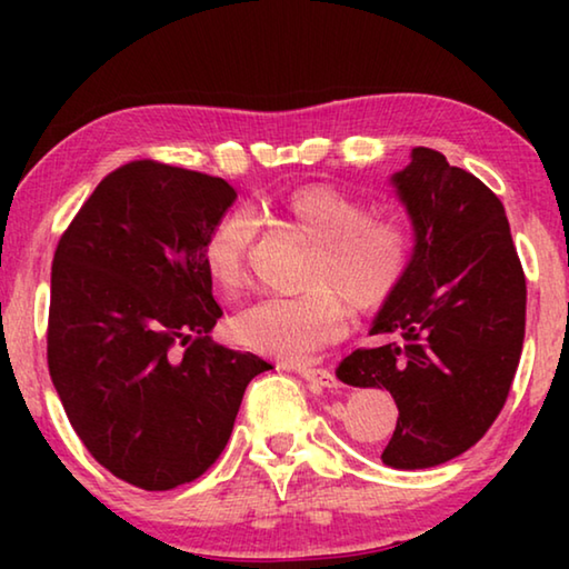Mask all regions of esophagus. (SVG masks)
<instances>
[{
	"mask_svg": "<svg viewBox=\"0 0 569 569\" xmlns=\"http://www.w3.org/2000/svg\"><path fill=\"white\" fill-rule=\"evenodd\" d=\"M298 373H301V377L308 381V383H313V387H321V389H339V379L333 377L331 371H326V369H298Z\"/></svg>",
	"mask_w": 569,
	"mask_h": 569,
	"instance_id": "34e87169",
	"label": "esophagus"
}]
</instances>
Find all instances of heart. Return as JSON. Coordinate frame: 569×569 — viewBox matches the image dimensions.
Instances as JSON below:
<instances>
[{
	"instance_id": "1",
	"label": "heart",
	"mask_w": 569,
	"mask_h": 569,
	"mask_svg": "<svg viewBox=\"0 0 569 569\" xmlns=\"http://www.w3.org/2000/svg\"><path fill=\"white\" fill-rule=\"evenodd\" d=\"M281 216L319 246L306 281L311 291L261 298L233 316L230 331L246 349L293 363L341 339L346 306L373 313L391 301L409 271L411 233L399 218L371 216L363 198L326 182L288 192ZM256 230L250 208L228 210L210 228L203 266L220 291L246 281Z\"/></svg>"
}]
</instances>
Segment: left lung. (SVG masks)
<instances>
[{
	"instance_id": "obj_1",
	"label": "left lung",
	"mask_w": 569,
	"mask_h": 569,
	"mask_svg": "<svg viewBox=\"0 0 569 569\" xmlns=\"http://www.w3.org/2000/svg\"><path fill=\"white\" fill-rule=\"evenodd\" d=\"M391 186L413 228L409 271L371 323L387 343L346 356L336 377L391 393L399 419L381 461L427 469L465 455L502 411L527 286L505 206L479 178L413 148Z\"/></svg>"
}]
</instances>
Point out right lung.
Masks as SVG:
<instances>
[{
    "mask_svg": "<svg viewBox=\"0 0 569 569\" xmlns=\"http://www.w3.org/2000/svg\"><path fill=\"white\" fill-rule=\"evenodd\" d=\"M236 198L223 178L134 160L94 188L54 250L52 383L90 455L148 492L203 475L250 379L273 369L210 341L223 311L203 243Z\"/></svg>",
    "mask_w": 569,
    "mask_h": 569,
    "instance_id": "obj_1",
    "label": "right lung"
}]
</instances>
